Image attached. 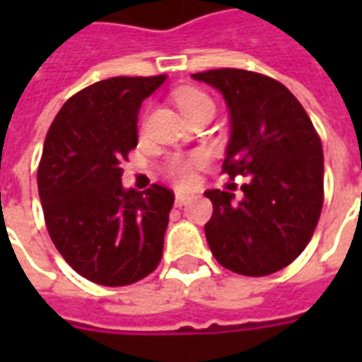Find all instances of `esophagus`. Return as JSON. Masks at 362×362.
<instances>
[{"label":"esophagus","instance_id":"34e87169","mask_svg":"<svg viewBox=\"0 0 362 362\" xmlns=\"http://www.w3.org/2000/svg\"><path fill=\"white\" fill-rule=\"evenodd\" d=\"M189 199H194V196H192V194H186V192H176V197H174V202H176L178 207L184 204H188Z\"/></svg>","mask_w":362,"mask_h":362}]
</instances>
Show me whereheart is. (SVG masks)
I'll return each instance as SVG.
<instances>
[{
    "instance_id": "obj_1",
    "label": "heart",
    "mask_w": 362,
    "mask_h": 362,
    "mask_svg": "<svg viewBox=\"0 0 362 362\" xmlns=\"http://www.w3.org/2000/svg\"><path fill=\"white\" fill-rule=\"evenodd\" d=\"M176 103L180 106V110L184 114L188 112L196 110V108H202V106H213L211 98L199 90H192V89H184L176 93ZM194 163L196 158H188V157H174L170 158V163L166 165V174L168 178L180 186H188L194 180Z\"/></svg>"
}]
</instances>
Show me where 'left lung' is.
<instances>
[{
    "mask_svg": "<svg viewBox=\"0 0 362 362\" xmlns=\"http://www.w3.org/2000/svg\"><path fill=\"white\" fill-rule=\"evenodd\" d=\"M225 98L230 137L223 173L248 176L244 197L207 189L213 215L205 238L230 272L272 275L310 243L324 204L322 143L295 95L266 75L211 69L192 75Z\"/></svg>",
    "mask_w": 362,
    "mask_h": 362,
    "instance_id": "obj_1",
    "label": "left lung"
}]
</instances>
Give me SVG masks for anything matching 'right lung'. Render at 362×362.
Here are the masks:
<instances>
[{
	"mask_svg": "<svg viewBox=\"0 0 362 362\" xmlns=\"http://www.w3.org/2000/svg\"><path fill=\"white\" fill-rule=\"evenodd\" d=\"M166 81L112 77L67 100L52 122L38 194L52 243L85 279L124 287L155 272L174 194L122 186L119 163L137 145L141 103Z\"/></svg>",
	"mask_w": 362,
	"mask_h": 362,
	"instance_id": "add662e5",
	"label": "right lung"
}]
</instances>
